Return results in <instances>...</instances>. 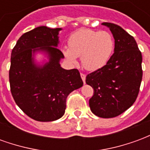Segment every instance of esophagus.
<instances>
[{
  "label": "esophagus",
  "instance_id": "34e87169",
  "mask_svg": "<svg viewBox=\"0 0 150 150\" xmlns=\"http://www.w3.org/2000/svg\"><path fill=\"white\" fill-rule=\"evenodd\" d=\"M80 75H81V78H82V79H83V83H86V75H85L84 74H83V73H81V74H80Z\"/></svg>",
  "mask_w": 150,
  "mask_h": 150
}]
</instances>
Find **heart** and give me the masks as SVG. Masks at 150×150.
I'll return each mask as SVG.
<instances>
[{
    "mask_svg": "<svg viewBox=\"0 0 150 150\" xmlns=\"http://www.w3.org/2000/svg\"><path fill=\"white\" fill-rule=\"evenodd\" d=\"M69 47L62 48L63 55L69 62L76 63L81 57L83 67L88 71H96L107 64L112 55L115 42L108 31L81 29L71 35Z\"/></svg>",
    "mask_w": 150,
    "mask_h": 150,
    "instance_id": "obj_1",
    "label": "heart"
}]
</instances>
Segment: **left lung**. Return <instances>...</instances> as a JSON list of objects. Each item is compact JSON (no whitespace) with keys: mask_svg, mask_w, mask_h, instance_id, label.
Wrapping results in <instances>:
<instances>
[{"mask_svg":"<svg viewBox=\"0 0 150 150\" xmlns=\"http://www.w3.org/2000/svg\"><path fill=\"white\" fill-rule=\"evenodd\" d=\"M115 40L114 54L102 68L87 75L86 83L94 89L89 100L91 111L102 118L119 116L132 106L142 79V55L134 38L123 28L103 22Z\"/></svg>","mask_w":150,"mask_h":150,"instance_id":"obj_1","label":"left lung"}]
</instances>
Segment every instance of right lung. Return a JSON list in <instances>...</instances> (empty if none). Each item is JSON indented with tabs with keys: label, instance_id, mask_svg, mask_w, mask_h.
I'll return each instance as SVG.
<instances>
[{
	"label": "right lung",
	"instance_id": "add662e5",
	"mask_svg": "<svg viewBox=\"0 0 150 150\" xmlns=\"http://www.w3.org/2000/svg\"><path fill=\"white\" fill-rule=\"evenodd\" d=\"M62 28L38 26L22 34L11 53L9 83L16 104L28 116L38 121L61 118L68 95L83 83L77 69L60 65L64 55L59 49ZM42 53L47 60L39 64L35 56Z\"/></svg>",
	"mask_w": 150,
	"mask_h": 150
}]
</instances>
